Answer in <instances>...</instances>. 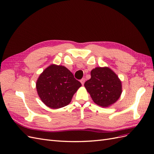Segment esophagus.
I'll list each match as a JSON object with an SVG mask.
<instances>
[{
  "label": "esophagus",
  "instance_id": "1",
  "mask_svg": "<svg viewBox=\"0 0 154 154\" xmlns=\"http://www.w3.org/2000/svg\"><path fill=\"white\" fill-rule=\"evenodd\" d=\"M85 78H82V80H80V82H81V83L82 84V85H84V83H85Z\"/></svg>",
  "mask_w": 154,
  "mask_h": 154
}]
</instances>
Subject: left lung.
<instances>
[{"mask_svg": "<svg viewBox=\"0 0 154 154\" xmlns=\"http://www.w3.org/2000/svg\"><path fill=\"white\" fill-rule=\"evenodd\" d=\"M91 74V79L84 85L94 103L103 107L114 103L122 92L118 76L108 67H96Z\"/></svg>", "mask_w": 154, "mask_h": 154, "instance_id": "8db88e82", "label": "left lung"}]
</instances>
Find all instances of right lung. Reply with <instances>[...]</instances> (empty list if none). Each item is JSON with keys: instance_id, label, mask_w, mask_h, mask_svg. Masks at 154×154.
<instances>
[{"instance_id": "obj_1", "label": "right lung", "mask_w": 154, "mask_h": 154, "mask_svg": "<svg viewBox=\"0 0 154 154\" xmlns=\"http://www.w3.org/2000/svg\"><path fill=\"white\" fill-rule=\"evenodd\" d=\"M36 86L45 105L51 109H59L69 104L82 84L66 67L51 65L40 74Z\"/></svg>"}]
</instances>
